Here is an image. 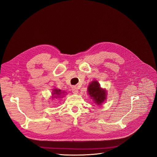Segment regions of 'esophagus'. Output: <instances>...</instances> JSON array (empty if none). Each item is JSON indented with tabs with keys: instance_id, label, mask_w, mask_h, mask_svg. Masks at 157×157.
Wrapping results in <instances>:
<instances>
[{
	"instance_id": "esophagus-1",
	"label": "esophagus",
	"mask_w": 157,
	"mask_h": 157,
	"mask_svg": "<svg viewBox=\"0 0 157 157\" xmlns=\"http://www.w3.org/2000/svg\"><path fill=\"white\" fill-rule=\"evenodd\" d=\"M72 91L74 94H78V89L76 87H73L72 88Z\"/></svg>"
}]
</instances>
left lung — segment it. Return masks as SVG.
Wrapping results in <instances>:
<instances>
[{
  "instance_id": "8db88e82",
  "label": "left lung",
  "mask_w": 157,
  "mask_h": 157,
  "mask_svg": "<svg viewBox=\"0 0 157 157\" xmlns=\"http://www.w3.org/2000/svg\"><path fill=\"white\" fill-rule=\"evenodd\" d=\"M88 93L95 104L101 105L106 100L107 93L105 89L100 87V83L97 81H93L88 87Z\"/></svg>"
}]
</instances>
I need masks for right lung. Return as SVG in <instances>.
Returning a JSON list of instances; mask_svg holds the SVG:
<instances>
[{
    "label": "right lung",
    "mask_w": 157,
    "mask_h": 157,
    "mask_svg": "<svg viewBox=\"0 0 157 157\" xmlns=\"http://www.w3.org/2000/svg\"><path fill=\"white\" fill-rule=\"evenodd\" d=\"M64 92H63L60 89H54L53 90V93H52V98H57V97H60L61 94H64Z\"/></svg>",
    "instance_id": "obj_1"
}]
</instances>
